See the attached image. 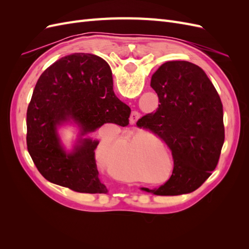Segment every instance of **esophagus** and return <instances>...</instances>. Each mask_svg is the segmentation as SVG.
Returning a JSON list of instances; mask_svg holds the SVG:
<instances>
[{
  "instance_id": "1",
  "label": "esophagus",
  "mask_w": 249,
  "mask_h": 249,
  "mask_svg": "<svg viewBox=\"0 0 249 249\" xmlns=\"http://www.w3.org/2000/svg\"><path fill=\"white\" fill-rule=\"evenodd\" d=\"M140 118V113L137 112V111H133L131 113V116H130V120L132 124H135L137 122V120Z\"/></svg>"
}]
</instances>
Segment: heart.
<instances>
[{"label":"heart","instance_id":"b5f03b06","mask_svg":"<svg viewBox=\"0 0 249 249\" xmlns=\"http://www.w3.org/2000/svg\"><path fill=\"white\" fill-rule=\"evenodd\" d=\"M115 132H103L97 147V158L105 164L108 155V169L112 176L120 179H134L137 177L135 157L141 175L152 173L160 163V150L155 145L158 140L148 131L137 134L126 133L118 138ZM166 148V147H165Z\"/></svg>","mask_w":249,"mask_h":249}]
</instances>
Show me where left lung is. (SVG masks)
Instances as JSON below:
<instances>
[{
  "label": "left lung",
  "instance_id": "1",
  "mask_svg": "<svg viewBox=\"0 0 249 249\" xmlns=\"http://www.w3.org/2000/svg\"><path fill=\"white\" fill-rule=\"evenodd\" d=\"M150 86L160 104L137 124L166 142L173 171L159 188L140 189L163 196L193 192L212 175L219 160L224 142L220 97L205 71L188 61L163 63L153 74Z\"/></svg>",
  "mask_w": 249,
  "mask_h": 249
}]
</instances>
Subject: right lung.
I'll return each instance as SVG.
<instances>
[{"label":"right lung","mask_w":249,"mask_h":249,"mask_svg":"<svg viewBox=\"0 0 249 249\" xmlns=\"http://www.w3.org/2000/svg\"><path fill=\"white\" fill-rule=\"evenodd\" d=\"M131 109L113 91L109 64L96 55L74 53L42 72L27 111V147L49 182L78 193H107L99 178L89 135L105 124L126 125ZM72 126L76 139L67 149L59 130Z\"/></svg>","instance_id":"right-lung-1"}]
</instances>
